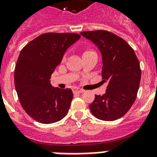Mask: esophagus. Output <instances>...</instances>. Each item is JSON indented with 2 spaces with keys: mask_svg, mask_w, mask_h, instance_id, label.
I'll return each instance as SVG.
<instances>
[{
  "mask_svg": "<svg viewBox=\"0 0 157 157\" xmlns=\"http://www.w3.org/2000/svg\"><path fill=\"white\" fill-rule=\"evenodd\" d=\"M72 91H73L74 94H81L84 92L83 90H81V89H76V88L73 89Z\"/></svg>",
  "mask_w": 157,
  "mask_h": 157,
  "instance_id": "1",
  "label": "esophagus"
}]
</instances>
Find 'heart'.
<instances>
[{
    "label": "heart",
    "mask_w": 157,
    "mask_h": 157,
    "mask_svg": "<svg viewBox=\"0 0 157 157\" xmlns=\"http://www.w3.org/2000/svg\"><path fill=\"white\" fill-rule=\"evenodd\" d=\"M90 52H93V51H90V50H86V51H85V52H84V54H88V53H90ZM84 54H83V55H84Z\"/></svg>",
    "instance_id": "1"
}]
</instances>
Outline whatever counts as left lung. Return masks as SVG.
<instances>
[{"label":"left lung","instance_id":"8db88e82","mask_svg":"<svg viewBox=\"0 0 157 157\" xmlns=\"http://www.w3.org/2000/svg\"><path fill=\"white\" fill-rule=\"evenodd\" d=\"M98 48L102 54L103 83L106 93L95 95L90 108L99 120L112 121L122 117L136 99L141 80L139 59L128 43L107 31L81 33Z\"/></svg>","mask_w":157,"mask_h":157}]
</instances>
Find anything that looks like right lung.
Returning a JSON list of instances; mask_svg holds the SVG:
<instances>
[{"instance_id": "1", "label": "right lung", "mask_w": 157, "mask_h": 157, "mask_svg": "<svg viewBox=\"0 0 157 157\" xmlns=\"http://www.w3.org/2000/svg\"><path fill=\"white\" fill-rule=\"evenodd\" d=\"M80 37L76 33H45L21 50L14 70V86L23 108L37 122L54 123L68 112L72 91L54 88L50 77L67 48Z\"/></svg>"}]
</instances>
